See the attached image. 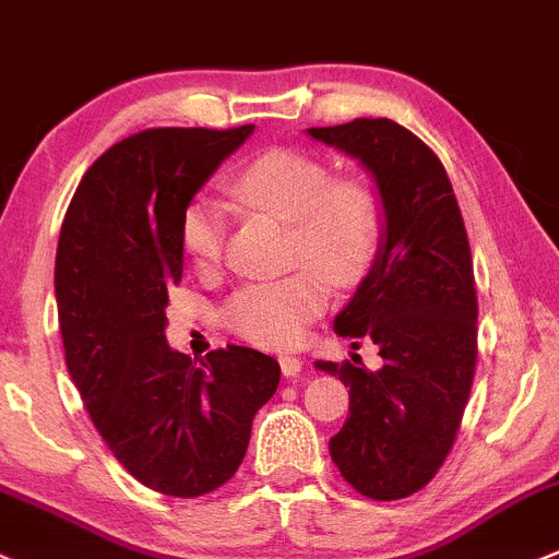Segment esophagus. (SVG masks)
Listing matches in <instances>:
<instances>
[{"label": "esophagus", "mask_w": 559, "mask_h": 559, "mask_svg": "<svg viewBox=\"0 0 559 559\" xmlns=\"http://www.w3.org/2000/svg\"><path fill=\"white\" fill-rule=\"evenodd\" d=\"M278 364H281V373H284L286 379H294L299 371H302V358H297V355H281Z\"/></svg>", "instance_id": "1"}]
</instances>
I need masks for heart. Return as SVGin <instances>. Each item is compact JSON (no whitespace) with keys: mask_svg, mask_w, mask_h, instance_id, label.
<instances>
[{"mask_svg":"<svg viewBox=\"0 0 559 559\" xmlns=\"http://www.w3.org/2000/svg\"><path fill=\"white\" fill-rule=\"evenodd\" d=\"M233 199L292 223V257L310 265L278 281L251 284L225 305L223 321L257 347H294L326 308L329 280L336 289L355 286L377 260L382 243V204L358 175L334 177L323 158L273 148L230 177ZM228 225L210 201H193L180 217V247L195 267L223 260Z\"/></svg>","mask_w":559,"mask_h":559,"instance_id":"b5f03b06","label":"heart"}]
</instances>
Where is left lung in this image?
<instances>
[{
    "instance_id": "1",
    "label": "left lung",
    "mask_w": 559,
    "mask_h": 559,
    "mask_svg": "<svg viewBox=\"0 0 559 559\" xmlns=\"http://www.w3.org/2000/svg\"><path fill=\"white\" fill-rule=\"evenodd\" d=\"M308 134L358 158L384 210L377 260L334 318L355 347H379L382 369L316 364L349 388V416L329 451L358 493L406 499L443 467L475 379L477 292L462 210L440 158L395 121L355 119Z\"/></svg>"
}]
</instances>
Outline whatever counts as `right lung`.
Instances as JSON below:
<instances>
[{
  "instance_id": "obj_1",
  "label": "right lung",
  "mask_w": 559,
  "mask_h": 559,
  "mask_svg": "<svg viewBox=\"0 0 559 559\" xmlns=\"http://www.w3.org/2000/svg\"><path fill=\"white\" fill-rule=\"evenodd\" d=\"M251 132L130 134L84 171L60 228L55 297L73 384L121 467L177 499L236 475L281 379L278 360L251 347L212 349L195 366L164 334L182 212Z\"/></svg>"
}]
</instances>
